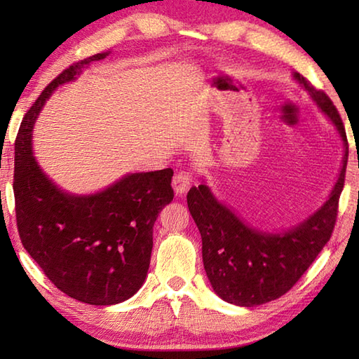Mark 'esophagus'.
Returning a JSON list of instances; mask_svg holds the SVG:
<instances>
[{"label": "esophagus", "mask_w": 359, "mask_h": 359, "mask_svg": "<svg viewBox=\"0 0 359 359\" xmlns=\"http://www.w3.org/2000/svg\"><path fill=\"white\" fill-rule=\"evenodd\" d=\"M190 185H191L190 172L180 171L172 177V188H174V193L177 194V196H182V194H184L188 188H190Z\"/></svg>", "instance_id": "1"}]
</instances>
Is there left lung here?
I'll return each instance as SVG.
<instances>
[{
	"instance_id": "1",
	"label": "left lung",
	"mask_w": 359,
	"mask_h": 359,
	"mask_svg": "<svg viewBox=\"0 0 359 359\" xmlns=\"http://www.w3.org/2000/svg\"><path fill=\"white\" fill-rule=\"evenodd\" d=\"M293 79L311 95L347 149L342 118L332 101L323 92L315 90L299 72H293ZM345 168L347 150L336 184L321 208L280 233L250 226L233 209L218 201L204 180L199 187L190 188L187 203L201 233L205 274L223 301L241 307L259 306L280 297L299 280L331 238Z\"/></svg>"
}]
</instances>
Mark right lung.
<instances>
[{
    "mask_svg": "<svg viewBox=\"0 0 359 359\" xmlns=\"http://www.w3.org/2000/svg\"><path fill=\"white\" fill-rule=\"evenodd\" d=\"M107 55L96 53L53 79L23 117L15 139L14 196L22 244L60 291L92 306L123 302L142 287L154 224L174 198L171 168L126 174L101 191L74 194L53 184L36 161L32 133L46 101Z\"/></svg>",
    "mask_w": 359,
    "mask_h": 359,
    "instance_id": "right-lung-1",
    "label": "right lung"
}]
</instances>
